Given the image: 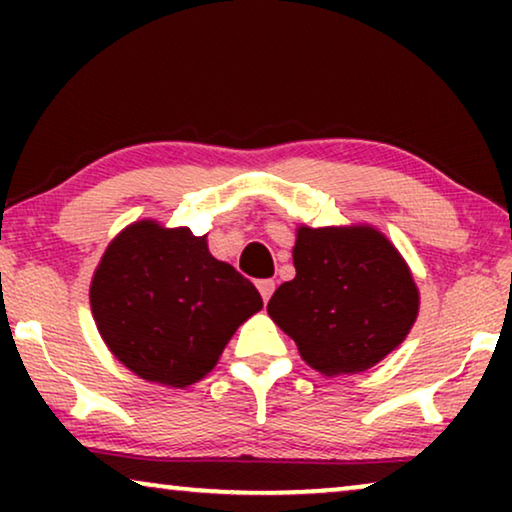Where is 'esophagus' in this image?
I'll use <instances>...</instances> for the list:
<instances>
[{"label":"esophagus","instance_id":"obj_1","mask_svg":"<svg viewBox=\"0 0 512 512\" xmlns=\"http://www.w3.org/2000/svg\"><path fill=\"white\" fill-rule=\"evenodd\" d=\"M256 286H258V291H261V296H263L265 303H268L270 296H272V291H275V282H272V279H258Z\"/></svg>","mask_w":512,"mask_h":512}]
</instances>
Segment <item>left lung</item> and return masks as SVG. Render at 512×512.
<instances>
[{"mask_svg": "<svg viewBox=\"0 0 512 512\" xmlns=\"http://www.w3.org/2000/svg\"><path fill=\"white\" fill-rule=\"evenodd\" d=\"M293 265L296 277L272 293L268 314L319 373L373 368L415 324L417 284L380 230L300 226Z\"/></svg>", "mask_w": 512, "mask_h": 512, "instance_id": "obj_1", "label": "left lung"}]
</instances>
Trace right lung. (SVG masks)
Here are the masks:
<instances>
[{"mask_svg": "<svg viewBox=\"0 0 512 512\" xmlns=\"http://www.w3.org/2000/svg\"><path fill=\"white\" fill-rule=\"evenodd\" d=\"M207 235L137 221L104 251L90 310L111 354L142 380L188 387L216 366L261 293L216 261Z\"/></svg>", "mask_w": 512, "mask_h": 512, "instance_id": "obj_1", "label": "right lung"}]
</instances>
